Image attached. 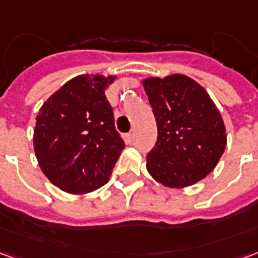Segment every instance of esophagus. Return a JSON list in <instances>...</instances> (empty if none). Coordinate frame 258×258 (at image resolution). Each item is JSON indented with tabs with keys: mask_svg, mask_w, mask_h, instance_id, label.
Segmentation results:
<instances>
[{
	"mask_svg": "<svg viewBox=\"0 0 258 258\" xmlns=\"http://www.w3.org/2000/svg\"><path fill=\"white\" fill-rule=\"evenodd\" d=\"M134 137H135V133H134V130H133L131 133H128V134H127V137H125V138H127V141H128V142H133Z\"/></svg>",
	"mask_w": 258,
	"mask_h": 258,
	"instance_id": "esophagus-1",
	"label": "esophagus"
}]
</instances>
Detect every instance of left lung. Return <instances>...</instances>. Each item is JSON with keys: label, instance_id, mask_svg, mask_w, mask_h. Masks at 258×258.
Wrapping results in <instances>:
<instances>
[{"label": "left lung", "instance_id": "left-lung-1", "mask_svg": "<svg viewBox=\"0 0 258 258\" xmlns=\"http://www.w3.org/2000/svg\"><path fill=\"white\" fill-rule=\"evenodd\" d=\"M157 124L146 170L167 188L199 182L216 168L227 146L220 110L207 91L185 74L142 81Z\"/></svg>", "mask_w": 258, "mask_h": 258}]
</instances>
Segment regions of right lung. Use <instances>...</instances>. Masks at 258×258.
Listing matches in <instances>:
<instances>
[{
    "mask_svg": "<svg viewBox=\"0 0 258 258\" xmlns=\"http://www.w3.org/2000/svg\"><path fill=\"white\" fill-rule=\"evenodd\" d=\"M116 76L81 74L42 103L33 144L42 173L59 189L85 195L109 181L124 149L105 90Z\"/></svg>",
    "mask_w": 258,
    "mask_h": 258,
    "instance_id": "obj_1",
    "label": "right lung"
}]
</instances>
